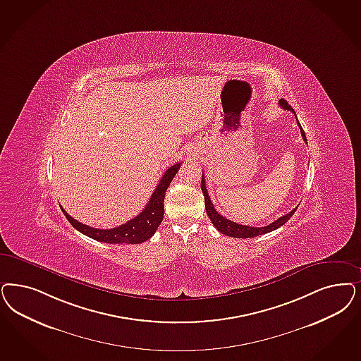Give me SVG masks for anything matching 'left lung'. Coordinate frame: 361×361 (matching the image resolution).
Here are the masks:
<instances>
[{
    "mask_svg": "<svg viewBox=\"0 0 361 361\" xmlns=\"http://www.w3.org/2000/svg\"><path fill=\"white\" fill-rule=\"evenodd\" d=\"M279 104H280V106H281L283 109L295 113L293 108H292L290 105H288V102H286V99H280V101H279ZM295 116H296V113H295ZM296 118H298V117H296ZM298 126H300L301 136L304 138V141L307 142L305 132L302 130V128H301L300 123H298ZM201 190H202V193H204L205 211H207L208 217L211 219L212 224L216 226V229H217L219 232H221L223 235H226V236L229 237H237V238H250V237L260 236V235L269 233V232H272L274 229L280 228L281 225L286 224V221L293 216V213H295L296 209H298V207H296L295 209H292L289 213H286L284 216H281L280 219H277V220L274 221V223H271L269 225H265V226H262V228L247 226V225L237 224V223H233V221H231V220L225 219L224 216H221L219 212L214 209V205L212 204L211 199H209V195H208V190H207V187H205V178H204V174H202V177H201Z\"/></svg>",
    "mask_w": 361,
    "mask_h": 361,
    "instance_id": "left-lung-1",
    "label": "left lung"
}]
</instances>
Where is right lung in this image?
Listing matches in <instances>:
<instances>
[{"instance_id":"right-lung-1","label":"right lung","mask_w":361,"mask_h":361,"mask_svg":"<svg viewBox=\"0 0 361 361\" xmlns=\"http://www.w3.org/2000/svg\"><path fill=\"white\" fill-rule=\"evenodd\" d=\"M181 166V162H177L168 168L165 173L162 174L160 183L154 189V192L150 196L149 202L144 208V211L140 214H137L135 219L129 220L128 223L116 226L112 229H97L92 228L89 225L82 224L80 221L71 217L66 212L63 211L65 217L68 221L75 226L77 231L84 233L85 236L90 238H94L101 243H108V244H140L154 235L157 231L159 225L161 224L164 219V197L165 192L168 187L171 185L174 176L178 172Z\"/></svg>"}]
</instances>
